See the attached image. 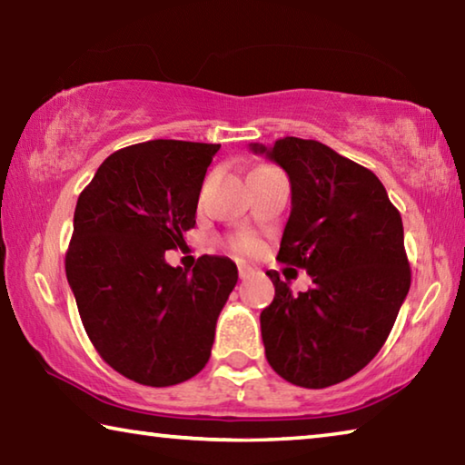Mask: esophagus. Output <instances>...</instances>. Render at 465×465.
Returning <instances> with one entry per match:
<instances>
[{"mask_svg":"<svg viewBox=\"0 0 465 465\" xmlns=\"http://www.w3.org/2000/svg\"><path fill=\"white\" fill-rule=\"evenodd\" d=\"M238 274H240V279H248V277H252V274H254V269H252V266H248V264H238Z\"/></svg>","mask_w":465,"mask_h":465,"instance_id":"obj_1","label":"esophagus"}]
</instances>
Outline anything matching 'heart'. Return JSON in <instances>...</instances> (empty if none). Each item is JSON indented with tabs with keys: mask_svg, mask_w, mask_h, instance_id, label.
<instances>
[{
	"mask_svg": "<svg viewBox=\"0 0 465 465\" xmlns=\"http://www.w3.org/2000/svg\"><path fill=\"white\" fill-rule=\"evenodd\" d=\"M232 246L238 252H243V254H250V252H254L258 248V240L254 238V235L242 233V235H238V238H233Z\"/></svg>",
	"mask_w": 465,
	"mask_h": 465,
	"instance_id": "1",
	"label": "heart"
}]
</instances>
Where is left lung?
Masks as SVG:
<instances>
[{"mask_svg":"<svg viewBox=\"0 0 465 465\" xmlns=\"http://www.w3.org/2000/svg\"><path fill=\"white\" fill-rule=\"evenodd\" d=\"M287 172L291 215L277 261L305 269L293 295L269 271L274 299L261 313L264 352L282 380L320 390L361 371L390 336L411 289L402 217L371 170L313 139L250 143Z\"/></svg>","mask_w":465,"mask_h":465,"instance_id":"1","label":"left lung"}]
</instances>
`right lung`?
I'll list each match as a JSON object with an SVG mask.
<instances>
[{
  "mask_svg": "<svg viewBox=\"0 0 465 465\" xmlns=\"http://www.w3.org/2000/svg\"><path fill=\"white\" fill-rule=\"evenodd\" d=\"M217 143L153 139L108 155L75 204L65 272L100 357L129 380L166 388L207 365L238 282L225 256L193 272L166 262L184 246Z\"/></svg>",
  "mask_w": 465,
  "mask_h": 465,
  "instance_id": "right-lung-1",
  "label": "right lung"
}]
</instances>
